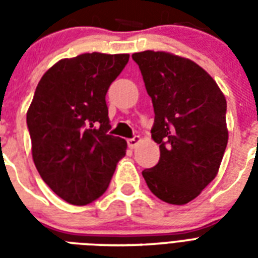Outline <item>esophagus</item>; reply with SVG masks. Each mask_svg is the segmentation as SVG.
<instances>
[{"label": "esophagus", "mask_w": 258, "mask_h": 258, "mask_svg": "<svg viewBox=\"0 0 258 258\" xmlns=\"http://www.w3.org/2000/svg\"><path fill=\"white\" fill-rule=\"evenodd\" d=\"M141 141H142V138L139 137V135H137V137H134L133 139H128V141H127V143H128L130 149H135V147H137V146L141 143Z\"/></svg>", "instance_id": "1"}]
</instances>
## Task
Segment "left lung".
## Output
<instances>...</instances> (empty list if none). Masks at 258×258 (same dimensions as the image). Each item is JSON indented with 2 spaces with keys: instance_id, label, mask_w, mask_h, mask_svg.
I'll return each instance as SVG.
<instances>
[{
  "instance_id": "left-lung-1",
  "label": "left lung",
  "mask_w": 258,
  "mask_h": 258,
  "mask_svg": "<svg viewBox=\"0 0 258 258\" xmlns=\"http://www.w3.org/2000/svg\"><path fill=\"white\" fill-rule=\"evenodd\" d=\"M154 105L151 138L161 158L143 178L154 196L184 205L218 174L228 145L226 99L214 79L190 58L169 52L133 54Z\"/></svg>"
}]
</instances>
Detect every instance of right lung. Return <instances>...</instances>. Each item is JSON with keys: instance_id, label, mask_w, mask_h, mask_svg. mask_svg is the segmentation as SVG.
I'll return each mask as SVG.
<instances>
[{"instance_id": "1", "label": "right lung", "mask_w": 258, "mask_h": 258, "mask_svg": "<svg viewBox=\"0 0 258 258\" xmlns=\"http://www.w3.org/2000/svg\"><path fill=\"white\" fill-rule=\"evenodd\" d=\"M130 54L93 52L46 71L26 112L32 157L42 180L68 204L104 194L127 142L109 135L105 93Z\"/></svg>"}]
</instances>
